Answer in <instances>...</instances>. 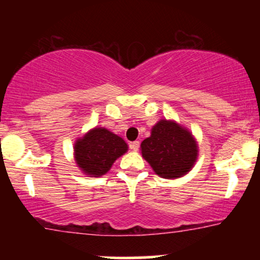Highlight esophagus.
<instances>
[{
	"mask_svg": "<svg viewBox=\"0 0 260 260\" xmlns=\"http://www.w3.org/2000/svg\"><path fill=\"white\" fill-rule=\"evenodd\" d=\"M139 145H140V143H139V140H136V142H132L129 144V148L132 149L133 151H137L139 149Z\"/></svg>",
	"mask_w": 260,
	"mask_h": 260,
	"instance_id": "esophagus-1",
	"label": "esophagus"
}]
</instances>
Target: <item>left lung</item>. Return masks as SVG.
<instances>
[{
  "label": "left lung",
  "instance_id": "left-lung-1",
  "mask_svg": "<svg viewBox=\"0 0 260 260\" xmlns=\"http://www.w3.org/2000/svg\"><path fill=\"white\" fill-rule=\"evenodd\" d=\"M142 155L155 174L164 178L186 175L197 160L196 140L187 129L174 121L161 120L151 129V136L140 144Z\"/></svg>",
  "mask_w": 260,
  "mask_h": 260
}]
</instances>
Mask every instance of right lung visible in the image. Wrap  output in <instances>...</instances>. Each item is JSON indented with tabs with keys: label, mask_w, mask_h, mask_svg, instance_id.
<instances>
[{
	"label": "right lung",
	"mask_w": 260,
	"mask_h": 260,
	"mask_svg": "<svg viewBox=\"0 0 260 260\" xmlns=\"http://www.w3.org/2000/svg\"><path fill=\"white\" fill-rule=\"evenodd\" d=\"M127 144L121 137L105 128H94L74 145L78 166L85 174L99 177L109 171L117 157L127 151Z\"/></svg>",
	"instance_id": "add662e5"
}]
</instances>
